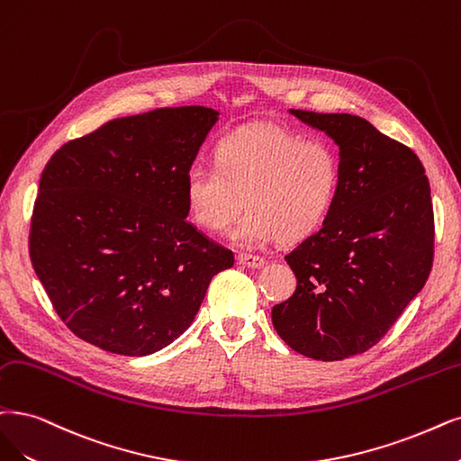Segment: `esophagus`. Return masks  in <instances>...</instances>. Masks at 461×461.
Returning a JSON list of instances; mask_svg holds the SVG:
<instances>
[{
	"label": "esophagus",
	"mask_w": 461,
	"mask_h": 461,
	"mask_svg": "<svg viewBox=\"0 0 461 461\" xmlns=\"http://www.w3.org/2000/svg\"><path fill=\"white\" fill-rule=\"evenodd\" d=\"M237 262L245 267H252V269H258L266 264V260L262 257H254V254H247V252H241L240 257H237Z\"/></svg>",
	"instance_id": "1"
}]
</instances>
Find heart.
<instances>
[{"instance_id":"obj_1","label":"heart","mask_w":461,"mask_h":461,"mask_svg":"<svg viewBox=\"0 0 461 461\" xmlns=\"http://www.w3.org/2000/svg\"><path fill=\"white\" fill-rule=\"evenodd\" d=\"M339 180L342 165L329 142L257 123L220 140L214 167L187 170L184 195L195 224L209 231L226 230L247 204L230 237L254 249L317 231L334 207Z\"/></svg>"}]
</instances>
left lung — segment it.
<instances>
[{
    "label": "left lung",
    "mask_w": 461,
    "mask_h": 461,
    "mask_svg": "<svg viewBox=\"0 0 461 461\" xmlns=\"http://www.w3.org/2000/svg\"><path fill=\"white\" fill-rule=\"evenodd\" d=\"M288 113L338 144L342 180L322 228L285 257L298 286L271 321L294 351L342 361L376 346L428 281L431 187L416 153L366 119Z\"/></svg>",
    "instance_id": "1"
}]
</instances>
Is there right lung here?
Wrapping results in <instances>:
<instances>
[{"instance_id": "1", "label": "right lung", "mask_w": 461, "mask_h": 461, "mask_svg": "<svg viewBox=\"0 0 461 461\" xmlns=\"http://www.w3.org/2000/svg\"><path fill=\"white\" fill-rule=\"evenodd\" d=\"M218 115L180 106L112 119L45 165L30 258L85 342L129 357L167 348L233 266L231 250L185 220V173Z\"/></svg>"}]
</instances>
